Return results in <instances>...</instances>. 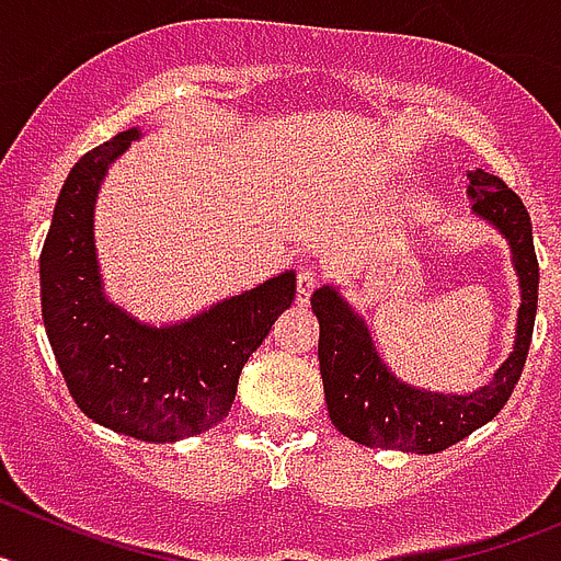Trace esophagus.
I'll list each match as a JSON object with an SVG mask.
<instances>
[{
  "instance_id": "1",
  "label": "esophagus",
  "mask_w": 561,
  "mask_h": 561,
  "mask_svg": "<svg viewBox=\"0 0 561 561\" xmlns=\"http://www.w3.org/2000/svg\"><path fill=\"white\" fill-rule=\"evenodd\" d=\"M317 284H320V272L314 270V266H306V270H300V275H297V304L306 306L309 304L311 291L317 289Z\"/></svg>"
}]
</instances>
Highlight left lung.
<instances>
[{"mask_svg": "<svg viewBox=\"0 0 561 561\" xmlns=\"http://www.w3.org/2000/svg\"><path fill=\"white\" fill-rule=\"evenodd\" d=\"M472 213L508 241L519 280L514 351L489 385L472 393H435L401 381L385 365L365 317L342 297L340 286H320L311 311L320 320V376L331 424L356 444L433 455L489 424L503 410L523 374L537 317L539 264L528 210L517 193L483 168L466 173Z\"/></svg>", "mask_w": 561, "mask_h": 561, "instance_id": "8db88e82", "label": "left lung"}]
</instances>
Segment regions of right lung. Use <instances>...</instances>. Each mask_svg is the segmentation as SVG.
<instances>
[{"instance_id":"1","label":"right lung","mask_w":561,"mask_h":561,"mask_svg":"<svg viewBox=\"0 0 561 561\" xmlns=\"http://www.w3.org/2000/svg\"><path fill=\"white\" fill-rule=\"evenodd\" d=\"M128 128L83 153L58 193L42 250V317L69 393L87 419L148 444L182 440L230 413L238 376L295 300V272L151 325L108 300L95 247V202L112 162L140 140Z\"/></svg>"}]
</instances>
